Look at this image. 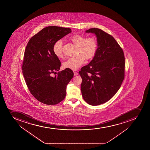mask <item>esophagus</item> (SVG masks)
<instances>
[{
  "instance_id": "obj_1",
  "label": "esophagus",
  "mask_w": 150,
  "mask_h": 150,
  "mask_svg": "<svg viewBox=\"0 0 150 150\" xmlns=\"http://www.w3.org/2000/svg\"><path fill=\"white\" fill-rule=\"evenodd\" d=\"M74 75L75 76H77L78 75V73L77 72L75 71V72H74Z\"/></svg>"
}]
</instances>
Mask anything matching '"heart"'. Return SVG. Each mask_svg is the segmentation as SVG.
Instances as JSON below:
<instances>
[{"instance_id": "heart-1", "label": "heart", "mask_w": 150, "mask_h": 150, "mask_svg": "<svg viewBox=\"0 0 150 150\" xmlns=\"http://www.w3.org/2000/svg\"><path fill=\"white\" fill-rule=\"evenodd\" d=\"M70 40L74 45L78 46V56L69 59L64 62L63 66L65 68L76 70L85 62V59L89 60L93 58L96 53L98 43L95 37H90L86 38L85 36L82 35H74ZM53 52L57 58H64L62 40H59L55 42L53 47Z\"/></svg>"}]
</instances>
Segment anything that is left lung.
Instances as JSON below:
<instances>
[{
    "instance_id": "1",
    "label": "left lung",
    "mask_w": 150,
    "mask_h": 150,
    "mask_svg": "<svg viewBox=\"0 0 150 150\" xmlns=\"http://www.w3.org/2000/svg\"><path fill=\"white\" fill-rule=\"evenodd\" d=\"M86 33L95 34L98 48L89 64L83 67L82 96L90 105H97L110 100L118 91L125 77V57L122 48L112 36L100 29Z\"/></svg>"
}]
</instances>
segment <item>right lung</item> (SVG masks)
<instances>
[{
    "mask_svg": "<svg viewBox=\"0 0 150 150\" xmlns=\"http://www.w3.org/2000/svg\"><path fill=\"white\" fill-rule=\"evenodd\" d=\"M71 29L48 26L30 39L24 52L23 75L30 93L43 104L54 105L65 98L67 85L74 76L71 69L58 72L61 63L53 52L55 42L71 33Z\"/></svg>",
    "mask_w": 150,
    "mask_h": 150,
    "instance_id": "add662e5",
    "label": "right lung"
}]
</instances>
